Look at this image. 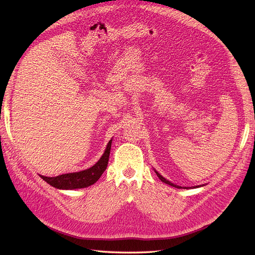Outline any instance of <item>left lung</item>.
<instances>
[{
	"label": "left lung",
	"mask_w": 255,
	"mask_h": 255,
	"mask_svg": "<svg viewBox=\"0 0 255 255\" xmlns=\"http://www.w3.org/2000/svg\"><path fill=\"white\" fill-rule=\"evenodd\" d=\"M154 171H155V170H154ZM155 173L157 174V176H158V179L161 181V182H164V183H166V184H168V185H170V186H173V187H175V188H182L181 186H177V185H175V184H173V183H171V182H169L168 180H166L165 179V177L164 176H161L157 171H155ZM200 186H201V185H200ZM196 187H199V186H196ZM184 188H188V187H184Z\"/></svg>",
	"instance_id": "1"
}]
</instances>
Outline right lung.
Segmentation results:
<instances>
[{
	"label": "right lung",
	"mask_w": 255,
	"mask_h": 255,
	"mask_svg": "<svg viewBox=\"0 0 255 255\" xmlns=\"http://www.w3.org/2000/svg\"><path fill=\"white\" fill-rule=\"evenodd\" d=\"M111 146L112 139L107 143L103 155L98 160V163L92 167L86 169V170L72 173H65L53 177L40 175V177L48 184H50L51 186L58 189H79L88 187L90 185L95 184L105 171L107 164H109Z\"/></svg>",
	"instance_id": "obj_1"
}]
</instances>
